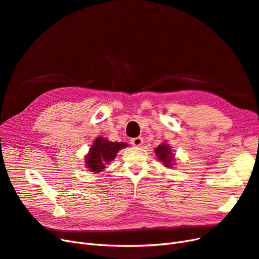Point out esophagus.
Instances as JSON below:
<instances>
[{
  "label": "esophagus",
  "instance_id": "34e87169",
  "mask_svg": "<svg viewBox=\"0 0 259 259\" xmlns=\"http://www.w3.org/2000/svg\"><path fill=\"white\" fill-rule=\"evenodd\" d=\"M143 143H144V139L142 137H136V138H132L131 139V144L133 146H136V147L142 146Z\"/></svg>",
  "mask_w": 259,
  "mask_h": 259
}]
</instances>
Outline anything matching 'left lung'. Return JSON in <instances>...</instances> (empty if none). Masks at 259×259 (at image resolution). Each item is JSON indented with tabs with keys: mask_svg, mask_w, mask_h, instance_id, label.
Segmentation results:
<instances>
[{
	"mask_svg": "<svg viewBox=\"0 0 259 259\" xmlns=\"http://www.w3.org/2000/svg\"><path fill=\"white\" fill-rule=\"evenodd\" d=\"M155 153L158 155V158L160 161H162L164 163V165L169 167L171 164V161L174 160V155L170 151V148L167 145H161L158 148L155 149Z\"/></svg>",
	"mask_w": 259,
	"mask_h": 259,
	"instance_id": "8db88e82",
	"label": "left lung"
}]
</instances>
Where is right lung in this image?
<instances>
[{
  "instance_id": "add662e5",
  "label": "right lung",
  "mask_w": 259,
  "mask_h": 259,
  "mask_svg": "<svg viewBox=\"0 0 259 259\" xmlns=\"http://www.w3.org/2000/svg\"><path fill=\"white\" fill-rule=\"evenodd\" d=\"M126 146L125 143H112L101 137L97 138L85 159L86 167L92 171H101L106 167V163L112 161L119 150Z\"/></svg>"
}]
</instances>
